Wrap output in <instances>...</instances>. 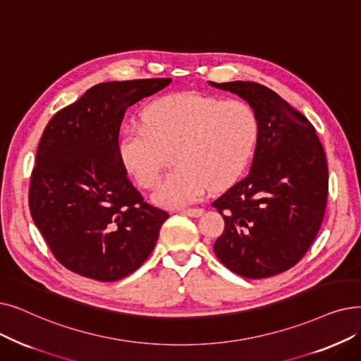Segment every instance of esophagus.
<instances>
[{"label":"esophagus","instance_id":"1","mask_svg":"<svg viewBox=\"0 0 361 361\" xmlns=\"http://www.w3.org/2000/svg\"><path fill=\"white\" fill-rule=\"evenodd\" d=\"M180 212L184 214V215H187V216L197 218V216H200V215L203 214V209H200V208H189V209H181Z\"/></svg>","mask_w":361,"mask_h":361}]
</instances>
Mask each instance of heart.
Returning <instances> with one entry per match:
<instances>
[{"label": "heart", "instance_id": "1", "mask_svg": "<svg viewBox=\"0 0 361 361\" xmlns=\"http://www.w3.org/2000/svg\"><path fill=\"white\" fill-rule=\"evenodd\" d=\"M142 122L123 130L119 158L140 185L152 189L172 153L177 169L153 195L164 208H184L200 200L209 187L221 190L238 181L259 137V119L249 103L195 92L152 102Z\"/></svg>", "mask_w": 361, "mask_h": 361}]
</instances>
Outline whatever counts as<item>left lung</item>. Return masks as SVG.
I'll use <instances>...</instances> for the list:
<instances>
[{"label":"left lung","instance_id":"obj_1","mask_svg":"<svg viewBox=\"0 0 361 361\" xmlns=\"http://www.w3.org/2000/svg\"><path fill=\"white\" fill-rule=\"evenodd\" d=\"M255 109L259 137L249 174L212 207L224 218L214 250L246 279L283 273L300 261L320 230L327 202V162L310 121L257 82H209Z\"/></svg>","mask_w":361,"mask_h":361}]
</instances>
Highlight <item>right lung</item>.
Listing matches in <instances>:
<instances>
[{
    "mask_svg": "<svg viewBox=\"0 0 361 361\" xmlns=\"http://www.w3.org/2000/svg\"><path fill=\"white\" fill-rule=\"evenodd\" d=\"M171 78L94 85L47 125L30 176V215L56 259L76 274L116 281L142 265L168 212L145 202L119 158L125 111Z\"/></svg>",
    "mask_w": 361,
    "mask_h": 361,
    "instance_id": "1",
    "label": "right lung"
}]
</instances>
